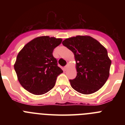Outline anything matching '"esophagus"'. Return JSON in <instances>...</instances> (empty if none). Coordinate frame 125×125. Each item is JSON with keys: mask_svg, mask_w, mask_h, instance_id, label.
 Segmentation results:
<instances>
[{"mask_svg": "<svg viewBox=\"0 0 125 125\" xmlns=\"http://www.w3.org/2000/svg\"><path fill=\"white\" fill-rule=\"evenodd\" d=\"M68 67H69V65H68V64H67V65H66V66H64V70H65V71L67 70V69H68Z\"/></svg>", "mask_w": 125, "mask_h": 125, "instance_id": "34e87169", "label": "esophagus"}]
</instances>
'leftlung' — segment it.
Instances as JSON below:
<instances>
[{
    "mask_svg": "<svg viewBox=\"0 0 125 125\" xmlns=\"http://www.w3.org/2000/svg\"><path fill=\"white\" fill-rule=\"evenodd\" d=\"M62 43L74 53L76 60L77 76L69 80L72 88L84 94L102 88L109 77L111 64L105 47L88 36L70 37Z\"/></svg>",
    "mask_w": 125,
    "mask_h": 125,
    "instance_id": "obj_1",
    "label": "left lung"
}]
</instances>
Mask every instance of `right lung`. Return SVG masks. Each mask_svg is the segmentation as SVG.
Instances as JSON below:
<instances>
[{"label": "right lung", "instance_id": "1", "mask_svg": "<svg viewBox=\"0 0 125 125\" xmlns=\"http://www.w3.org/2000/svg\"><path fill=\"white\" fill-rule=\"evenodd\" d=\"M62 39L41 36L25 44L19 52L14 69L22 86L31 93L41 95L55 86L57 76L63 72L52 55Z\"/></svg>", "mask_w": 125, "mask_h": 125}]
</instances>
